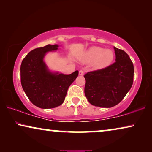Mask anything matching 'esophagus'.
I'll list each match as a JSON object with an SVG mask.
<instances>
[{
    "label": "esophagus",
    "mask_w": 152,
    "mask_h": 152,
    "mask_svg": "<svg viewBox=\"0 0 152 152\" xmlns=\"http://www.w3.org/2000/svg\"><path fill=\"white\" fill-rule=\"evenodd\" d=\"M84 72L83 71V70H80V71H79V75L83 76L84 75Z\"/></svg>",
    "instance_id": "obj_1"
}]
</instances>
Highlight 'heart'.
Returning <instances> with one entry per match:
<instances>
[{"label":"heart","mask_w":152,"mask_h":152,"mask_svg":"<svg viewBox=\"0 0 152 152\" xmlns=\"http://www.w3.org/2000/svg\"><path fill=\"white\" fill-rule=\"evenodd\" d=\"M114 59L113 52L98 46H92L85 51L80 59L84 63H91L94 69L99 70L108 67Z\"/></svg>","instance_id":"1"}]
</instances>
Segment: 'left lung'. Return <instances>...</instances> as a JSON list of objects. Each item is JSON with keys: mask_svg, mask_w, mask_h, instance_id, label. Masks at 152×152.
<instances>
[{"mask_svg": "<svg viewBox=\"0 0 152 152\" xmlns=\"http://www.w3.org/2000/svg\"><path fill=\"white\" fill-rule=\"evenodd\" d=\"M113 48L115 63L84 75L85 95L95 107L111 108L117 105L132 86L134 69L132 60L124 50Z\"/></svg>", "mask_w": 152, "mask_h": 152, "instance_id": "left-lung-1", "label": "left lung"}]
</instances>
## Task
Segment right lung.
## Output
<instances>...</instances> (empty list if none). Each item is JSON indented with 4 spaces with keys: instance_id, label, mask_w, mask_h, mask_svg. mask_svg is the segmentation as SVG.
I'll list each match as a JSON object with an SVG mask.
<instances>
[{
    "instance_id": "add662e5",
    "label": "right lung",
    "mask_w": 152,
    "mask_h": 152,
    "mask_svg": "<svg viewBox=\"0 0 152 152\" xmlns=\"http://www.w3.org/2000/svg\"><path fill=\"white\" fill-rule=\"evenodd\" d=\"M48 44L30 51L20 65V82L27 97L41 109H53L64 102L68 89L78 76V70L70 75L50 70L44 61L46 54L59 49Z\"/></svg>"
}]
</instances>
